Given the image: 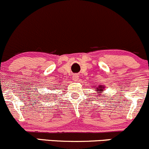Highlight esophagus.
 <instances>
[{
    "mask_svg": "<svg viewBox=\"0 0 149 149\" xmlns=\"http://www.w3.org/2000/svg\"><path fill=\"white\" fill-rule=\"evenodd\" d=\"M78 78H79V76H78V74H74V75H73V79H74V81L78 80Z\"/></svg>",
    "mask_w": 149,
    "mask_h": 149,
    "instance_id": "34e87169",
    "label": "esophagus"
}]
</instances>
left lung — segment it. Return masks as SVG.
I'll use <instances>...</instances> for the list:
<instances>
[{
  "label": "left lung",
  "instance_id": "left-lung-1",
  "mask_svg": "<svg viewBox=\"0 0 149 149\" xmlns=\"http://www.w3.org/2000/svg\"><path fill=\"white\" fill-rule=\"evenodd\" d=\"M97 89H96V90L100 91V92H102V91H103L104 87H103V86H99V87H97ZM99 96H100V95H99Z\"/></svg>",
  "mask_w": 149,
  "mask_h": 149
}]
</instances>
